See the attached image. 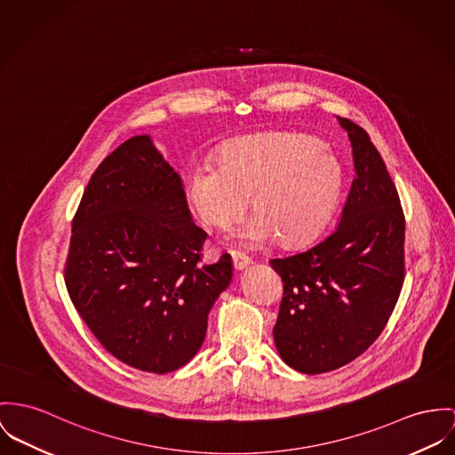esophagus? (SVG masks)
<instances>
[{
    "mask_svg": "<svg viewBox=\"0 0 455 455\" xmlns=\"http://www.w3.org/2000/svg\"><path fill=\"white\" fill-rule=\"evenodd\" d=\"M232 261H234V268L239 272L252 263V259L249 256H245L243 252H237V251H232Z\"/></svg>",
    "mask_w": 455,
    "mask_h": 455,
    "instance_id": "1",
    "label": "esophagus"
}]
</instances>
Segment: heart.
<instances>
[{"instance_id":"heart-1","label":"heart","mask_w":455,"mask_h":455,"mask_svg":"<svg viewBox=\"0 0 455 455\" xmlns=\"http://www.w3.org/2000/svg\"><path fill=\"white\" fill-rule=\"evenodd\" d=\"M343 192V172L334 156L314 140L270 133L227 143L216 168H194L185 181V201L208 227L228 228L247 210L256 211L232 234L239 244L274 241L301 245L331 221Z\"/></svg>"}]
</instances>
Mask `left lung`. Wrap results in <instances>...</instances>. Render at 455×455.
Segmentation results:
<instances>
[{"label": "left lung", "mask_w": 455, "mask_h": 455, "mask_svg": "<svg viewBox=\"0 0 455 455\" xmlns=\"http://www.w3.org/2000/svg\"><path fill=\"white\" fill-rule=\"evenodd\" d=\"M348 133L355 178L338 227L314 245L277 259L283 282L274 327L280 358L298 372L339 369L383 332L403 283L405 220L396 187L367 132Z\"/></svg>", "instance_id": "8db88e82"}]
</instances>
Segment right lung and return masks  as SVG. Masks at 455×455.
<instances>
[{"label":"right lung","instance_id":"1","mask_svg":"<svg viewBox=\"0 0 455 455\" xmlns=\"http://www.w3.org/2000/svg\"><path fill=\"white\" fill-rule=\"evenodd\" d=\"M206 237L148 135L105 157L72 220L66 265L70 299L105 350L154 374L196 356L234 275L228 254L201 265Z\"/></svg>","mask_w":455,"mask_h":455}]
</instances>
